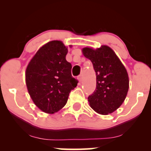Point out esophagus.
I'll use <instances>...</instances> for the list:
<instances>
[{"instance_id":"esophagus-1","label":"esophagus","mask_w":151,"mask_h":151,"mask_svg":"<svg viewBox=\"0 0 151 151\" xmlns=\"http://www.w3.org/2000/svg\"><path fill=\"white\" fill-rule=\"evenodd\" d=\"M78 79H79V82H81V81H82V80H83V78H82V77H81V76H79V77H78Z\"/></svg>"}]
</instances>
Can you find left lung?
I'll use <instances>...</instances> for the list:
<instances>
[{
    "mask_svg": "<svg viewBox=\"0 0 151 151\" xmlns=\"http://www.w3.org/2000/svg\"><path fill=\"white\" fill-rule=\"evenodd\" d=\"M81 52L91 62L96 76V88L88 97L90 106L101 115L113 113L122 104L129 91V79L126 67L107 45L96 49L86 47Z\"/></svg>",
    "mask_w": 151,
    "mask_h": 151,
    "instance_id": "left-lung-1",
    "label": "left lung"
}]
</instances>
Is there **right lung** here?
<instances>
[{
  "instance_id": "obj_1",
  "label": "right lung",
  "mask_w": 151,
  "mask_h": 151,
  "mask_svg": "<svg viewBox=\"0 0 151 151\" xmlns=\"http://www.w3.org/2000/svg\"><path fill=\"white\" fill-rule=\"evenodd\" d=\"M67 52L68 47L62 41H50L37 50L26 68L29 94L46 114H55L63 108L70 91L77 85L71 73L72 65L66 60Z\"/></svg>"
}]
</instances>
